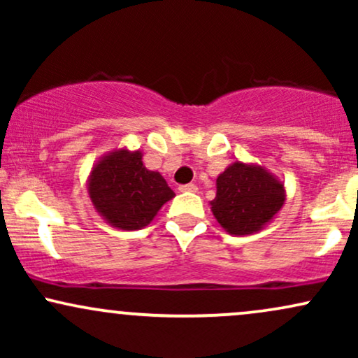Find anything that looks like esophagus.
Instances as JSON below:
<instances>
[{"label":"esophagus","instance_id":"obj_1","mask_svg":"<svg viewBox=\"0 0 358 358\" xmlns=\"http://www.w3.org/2000/svg\"><path fill=\"white\" fill-rule=\"evenodd\" d=\"M178 190H180V192H196V185H193V183L182 185V187H180Z\"/></svg>","mask_w":358,"mask_h":358}]
</instances>
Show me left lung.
I'll use <instances>...</instances> for the list:
<instances>
[{"instance_id": "1", "label": "left lung", "mask_w": 358, "mask_h": 358, "mask_svg": "<svg viewBox=\"0 0 358 358\" xmlns=\"http://www.w3.org/2000/svg\"><path fill=\"white\" fill-rule=\"evenodd\" d=\"M286 202L285 182L256 163L234 162L217 176L213 217L231 236H250L276 219Z\"/></svg>"}]
</instances>
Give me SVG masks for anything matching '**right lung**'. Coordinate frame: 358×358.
Returning <instances> with one entry per match:
<instances>
[{"label":"right lung","instance_id":"obj_1","mask_svg":"<svg viewBox=\"0 0 358 358\" xmlns=\"http://www.w3.org/2000/svg\"><path fill=\"white\" fill-rule=\"evenodd\" d=\"M94 210L106 224L121 231H139L175 196L158 171L148 170L143 151L117 148L101 156L87 178Z\"/></svg>","mask_w":358,"mask_h":358}]
</instances>
